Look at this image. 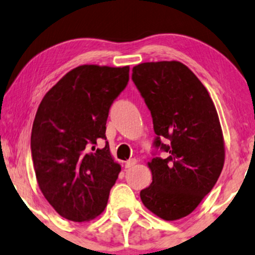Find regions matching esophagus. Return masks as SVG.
<instances>
[{"label":"esophagus","instance_id":"1","mask_svg":"<svg viewBox=\"0 0 255 255\" xmlns=\"http://www.w3.org/2000/svg\"><path fill=\"white\" fill-rule=\"evenodd\" d=\"M135 163H137V160L130 159V160H128L127 162H125V167H127V168H132V167H133Z\"/></svg>","mask_w":255,"mask_h":255}]
</instances>
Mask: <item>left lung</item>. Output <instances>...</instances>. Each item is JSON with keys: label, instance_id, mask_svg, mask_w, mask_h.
Here are the masks:
<instances>
[{"label": "left lung", "instance_id": "left-lung-1", "mask_svg": "<svg viewBox=\"0 0 255 255\" xmlns=\"http://www.w3.org/2000/svg\"><path fill=\"white\" fill-rule=\"evenodd\" d=\"M132 81L151 111L153 146L167 153L148 162L152 183L140 198L158 217L176 221L197 208L222 173L225 148L217 110L207 88L179 61L139 64Z\"/></svg>", "mask_w": 255, "mask_h": 255}]
</instances>
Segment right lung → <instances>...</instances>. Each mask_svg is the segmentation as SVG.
<instances>
[{
  "instance_id": "right-lung-1",
  "label": "right lung",
  "mask_w": 255,
  "mask_h": 255,
  "mask_svg": "<svg viewBox=\"0 0 255 255\" xmlns=\"http://www.w3.org/2000/svg\"><path fill=\"white\" fill-rule=\"evenodd\" d=\"M130 67L83 65L68 72L38 107L31 153L41 193L61 217L86 222L101 215L121 166L106 124L111 104L128 82Z\"/></svg>"
}]
</instances>
